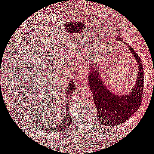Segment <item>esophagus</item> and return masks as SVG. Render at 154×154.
<instances>
[{"label": "esophagus", "instance_id": "esophagus-1", "mask_svg": "<svg viewBox=\"0 0 154 154\" xmlns=\"http://www.w3.org/2000/svg\"><path fill=\"white\" fill-rule=\"evenodd\" d=\"M86 75H87V72L86 70H84V71H82V73H81L79 75V78L81 80H85L86 79Z\"/></svg>", "mask_w": 154, "mask_h": 154}]
</instances>
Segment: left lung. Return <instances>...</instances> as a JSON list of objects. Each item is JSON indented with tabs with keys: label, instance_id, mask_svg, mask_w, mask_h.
Instances as JSON below:
<instances>
[{
	"label": "left lung",
	"instance_id": "left-lung-1",
	"mask_svg": "<svg viewBox=\"0 0 154 154\" xmlns=\"http://www.w3.org/2000/svg\"><path fill=\"white\" fill-rule=\"evenodd\" d=\"M116 38L118 41H122L120 36ZM129 48L135 58L138 68V79L131 93L120 96L110 91L103 83L98 70L92 65L90 68L88 86L93 94L98 119L102 123H107L111 126L120 125L126 121L140 108L142 103L144 86L143 65L135 51L129 46Z\"/></svg>",
	"mask_w": 154,
	"mask_h": 154
}]
</instances>
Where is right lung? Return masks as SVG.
Wrapping results in <instances>:
<instances>
[{"mask_svg":"<svg viewBox=\"0 0 154 154\" xmlns=\"http://www.w3.org/2000/svg\"><path fill=\"white\" fill-rule=\"evenodd\" d=\"M69 84H68V85L67 86V88L66 90V92L65 94L68 97L70 94H72L74 91H75V84L73 81H70ZM67 98V97H66ZM66 115L64 116V119L61 121L59 124H50L48 126H45V128H42V129L46 130V131H50V132H54V131H64L65 129H67L69 126H70L71 123H72V118L69 115V108H68V105L69 103L68 102H66Z\"/></svg>","mask_w":154,"mask_h":154,"instance_id":"right-lung-1","label":"right lung"}]
</instances>
